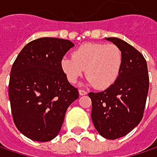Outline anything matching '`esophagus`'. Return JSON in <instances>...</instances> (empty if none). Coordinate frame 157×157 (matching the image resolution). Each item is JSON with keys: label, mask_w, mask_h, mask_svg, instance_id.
I'll use <instances>...</instances> for the list:
<instances>
[{"label": "esophagus", "mask_w": 157, "mask_h": 157, "mask_svg": "<svg viewBox=\"0 0 157 157\" xmlns=\"http://www.w3.org/2000/svg\"><path fill=\"white\" fill-rule=\"evenodd\" d=\"M78 93H79V95H86V92L83 90V89H80L79 91H78Z\"/></svg>", "instance_id": "esophagus-1"}]
</instances>
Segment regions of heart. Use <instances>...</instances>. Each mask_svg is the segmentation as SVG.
Masks as SVG:
<instances>
[{
	"mask_svg": "<svg viewBox=\"0 0 157 157\" xmlns=\"http://www.w3.org/2000/svg\"><path fill=\"white\" fill-rule=\"evenodd\" d=\"M122 52L113 44L88 43L73 51L72 57H64L61 68L71 84L83 75L97 89H106L114 84L121 72Z\"/></svg>",
	"mask_w": 157,
	"mask_h": 157,
	"instance_id": "heart-1",
	"label": "heart"
}]
</instances>
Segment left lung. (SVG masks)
Instances as JSON below:
<instances>
[{
    "label": "left lung",
    "instance_id": "obj_1",
    "mask_svg": "<svg viewBox=\"0 0 157 157\" xmlns=\"http://www.w3.org/2000/svg\"><path fill=\"white\" fill-rule=\"evenodd\" d=\"M113 43L122 52L119 77L102 92H90L91 117L96 130L108 140H116L130 132L143 118L149 88L147 64L144 56L132 45L116 37Z\"/></svg>",
    "mask_w": 157,
    "mask_h": 157
}]
</instances>
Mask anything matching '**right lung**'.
Returning a JSON list of instances; mask_svg holds the SVG:
<instances>
[{
	"instance_id": "1",
	"label": "right lung",
	"mask_w": 157,
	"mask_h": 157,
	"mask_svg": "<svg viewBox=\"0 0 157 157\" xmlns=\"http://www.w3.org/2000/svg\"><path fill=\"white\" fill-rule=\"evenodd\" d=\"M70 40L42 37L29 42L13 63L9 98L14 123L27 138L46 142L62 129L65 113L78 91L61 68Z\"/></svg>"
}]
</instances>
